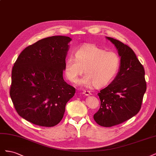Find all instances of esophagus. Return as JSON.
Here are the masks:
<instances>
[{"instance_id": "esophagus-1", "label": "esophagus", "mask_w": 156, "mask_h": 156, "mask_svg": "<svg viewBox=\"0 0 156 156\" xmlns=\"http://www.w3.org/2000/svg\"><path fill=\"white\" fill-rule=\"evenodd\" d=\"M83 94H84V95H86V96H90V95H91V92H90V91H88V90H84L83 91Z\"/></svg>"}]
</instances>
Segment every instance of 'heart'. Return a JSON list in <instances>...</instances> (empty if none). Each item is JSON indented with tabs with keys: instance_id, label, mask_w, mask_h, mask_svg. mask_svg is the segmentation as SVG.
<instances>
[{
	"instance_id": "heart-1",
	"label": "heart",
	"mask_w": 156,
	"mask_h": 156,
	"mask_svg": "<svg viewBox=\"0 0 156 156\" xmlns=\"http://www.w3.org/2000/svg\"><path fill=\"white\" fill-rule=\"evenodd\" d=\"M120 56L113 51H106L96 45L88 44L78 49L75 58L69 56L64 64V74L70 82L75 83L84 70L85 75L79 80L81 86L96 88L109 84L120 69Z\"/></svg>"
}]
</instances>
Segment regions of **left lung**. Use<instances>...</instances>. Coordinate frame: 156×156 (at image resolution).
<instances>
[{
    "mask_svg": "<svg viewBox=\"0 0 156 156\" xmlns=\"http://www.w3.org/2000/svg\"><path fill=\"white\" fill-rule=\"evenodd\" d=\"M107 38L115 44L121 64L115 79L98 93L100 108L94 115V119L101 126L112 127L123 123L139 112L146 82L143 66L132 49L112 37Z\"/></svg>",
    "mask_w": 156,
    "mask_h": 156,
    "instance_id": "left-lung-1",
    "label": "left lung"
}]
</instances>
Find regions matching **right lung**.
I'll list each match as a JSON object with an SVG mask.
<instances>
[{
    "instance_id": "1",
    "label": "right lung",
    "mask_w": 156,
    "mask_h": 156,
    "mask_svg": "<svg viewBox=\"0 0 156 156\" xmlns=\"http://www.w3.org/2000/svg\"><path fill=\"white\" fill-rule=\"evenodd\" d=\"M69 37L55 36L23 50L12 71L10 95L18 115L44 127L57 125L75 88L63 79Z\"/></svg>"
}]
</instances>
